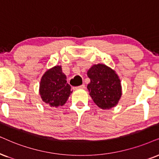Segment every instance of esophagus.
Here are the masks:
<instances>
[{
    "label": "esophagus",
    "mask_w": 159,
    "mask_h": 159,
    "mask_svg": "<svg viewBox=\"0 0 159 159\" xmlns=\"http://www.w3.org/2000/svg\"><path fill=\"white\" fill-rule=\"evenodd\" d=\"M75 89H85V85L84 84H82V85L79 86H76V87H74Z\"/></svg>",
    "instance_id": "esophagus-1"
}]
</instances>
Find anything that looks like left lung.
I'll use <instances>...</instances> for the list:
<instances>
[{"label": "left lung", "instance_id": "1", "mask_svg": "<svg viewBox=\"0 0 159 159\" xmlns=\"http://www.w3.org/2000/svg\"><path fill=\"white\" fill-rule=\"evenodd\" d=\"M90 83L87 85L89 95L102 109H109L118 103L122 95L119 76L111 68L103 64L94 65L87 71Z\"/></svg>", "mask_w": 159, "mask_h": 159}]
</instances>
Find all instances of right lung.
Masks as SVG:
<instances>
[{"mask_svg": "<svg viewBox=\"0 0 159 159\" xmlns=\"http://www.w3.org/2000/svg\"><path fill=\"white\" fill-rule=\"evenodd\" d=\"M71 87L67 84V76L62 73L61 66L47 70L41 78L39 94L43 102L51 107L62 106L69 98Z\"/></svg>", "mask_w": 159, "mask_h": 159, "instance_id": "obj_1", "label": "right lung"}]
</instances>
